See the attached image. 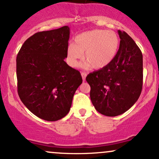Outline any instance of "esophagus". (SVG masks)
<instances>
[{"instance_id":"obj_1","label":"esophagus","mask_w":159,"mask_h":159,"mask_svg":"<svg viewBox=\"0 0 159 159\" xmlns=\"http://www.w3.org/2000/svg\"><path fill=\"white\" fill-rule=\"evenodd\" d=\"M81 76H82V79H83V81H84L85 79H86V77H87V73L84 72H81Z\"/></svg>"}]
</instances>
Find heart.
<instances>
[{
  "mask_svg": "<svg viewBox=\"0 0 159 159\" xmlns=\"http://www.w3.org/2000/svg\"><path fill=\"white\" fill-rule=\"evenodd\" d=\"M120 38L112 30H92L78 34L74 44L67 47V61L72 67L79 66L84 58L87 65L95 69H102L110 65L117 54Z\"/></svg>",
  "mask_w": 159,
  "mask_h": 159,
  "instance_id": "b5f03b06",
  "label": "heart"
}]
</instances>
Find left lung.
<instances>
[{
  "label": "left lung",
  "instance_id": "obj_1",
  "mask_svg": "<svg viewBox=\"0 0 159 159\" xmlns=\"http://www.w3.org/2000/svg\"><path fill=\"white\" fill-rule=\"evenodd\" d=\"M118 34L120 48L114 61L86 78L93 105L98 112L107 116H118L132 107L143 86L142 53L126 33L118 30Z\"/></svg>",
  "mask_w": 159,
  "mask_h": 159
}]
</instances>
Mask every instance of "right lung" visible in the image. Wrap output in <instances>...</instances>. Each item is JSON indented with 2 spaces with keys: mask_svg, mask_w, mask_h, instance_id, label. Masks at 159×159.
Instances as JSON below:
<instances>
[{
  "mask_svg": "<svg viewBox=\"0 0 159 159\" xmlns=\"http://www.w3.org/2000/svg\"><path fill=\"white\" fill-rule=\"evenodd\" d=\"M68 26L38 32L24 43L16 58L18 93L24 105L46 121L64 117L81 84L79 71L64 61Z\"/></svg>",
  "mask_w": 159,
  "mask_h": 159,
  "instance_id": "1",
  "label": "right lung"
}]
</instances>
